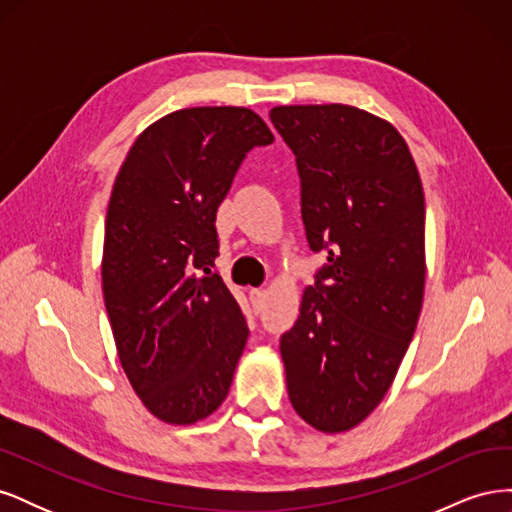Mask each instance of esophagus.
<instances>
[{"label": "esophagus", "instance_id": "1", "mask_svg": "<svg viewBox=\"0 0 512 512\" xmlns=\"http://www.w3.org/2000/svg\"><path fill=\"white\" fill-rule=\"evenodd\" d=\"M250 301H252L254 309H260L262 301H265V290H262V288H252L250 290Z\"/></svg>", "mask_w": 512, "mask_h": 512}]
</instances>
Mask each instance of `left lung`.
<instances>
[{
	"label": "left lung",
	"mask_w": 512,
	"mask_h": 512,
	"mask_svg": "<svg viewBox=\"0 0 512 512\" xmlns=\"http://www.w3.org/2000/svg\"><path fill=\"white\" fill-rule=\"evenodd\" d=\"M297 156L307 241L327 254L282 335L290 404L322 433L378 408L412 342L425 294V194L391 121L350 104L271 108Z\"/></svg>",
	"instance_id": "left-lung-1"
}]
</instances>
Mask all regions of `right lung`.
Returning <instances> with one entry per match:
<instances>
[{
    "instance_id": "add662e5",
    "label": "right lung",
    "mask_w": 512,
    "mask_h": 512,
    "mask_svg": "<svg viewBox=\"0 0 512 512\" xmlns=\"http://www.w3.org/2000/svg\"><path fill=\"white\" fill-rule=\"evenodd\" d=\"M252 108L194 106L147 126L113 183L102 292L119 363L147 412L194 425L228 395L247 324L222 277L215 213L245 153L271 145Z\"/></svg>"
}]
</instances>
